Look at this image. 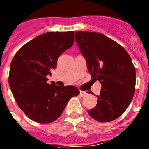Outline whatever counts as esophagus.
I'll list each match as a JSON object with an SVG mask.
<instances>
[{"label": "esophagus", "mask_w": 149, "mask_h": 149, "mask_svg": "<svg viewBox=\"0 0 149 149\" xmlns=\"http://www.w3.org/2000/svg\"><path fill=\"white\" fill-rule=\"evenodd\" d=\"M80 95H81V96H84V95H87V92L83 91V90H80Z\"/></svg>", "instance_id": "1"}]
</instances>
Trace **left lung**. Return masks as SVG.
<instances>
[{
  "label": "left lung",
  "mask_w": 149,
  "mask_h": 149,
  "mask_svg": "<svg viewBox=\"0 0 149 149\" xmlns=\"http://www.w3.org/2000/svg\"><path fill=\"white\" fill-rule=\"evenodd\" d=\"M75 40L92 78L101 83L96 106L88 110L89 115L99 122L115 120L127 109L135 91V68L130 56L101 33L76 31Z\"/></svg>",
  "instance_id": "8db88e82"
}]
</instances>
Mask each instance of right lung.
<instances>
[{
	"mask_svg": "<svg viewBox=\"0 0 149 149\" xmlns=\"http://www.w3.org/2000/svg\"><path fill=\"white\" fill-rule=\"evenodd\" d=\"M74 32H46L25 44L11 62L9 84L18 107L33 121L50 123L62 115L69 100L79 94L73 86L48 84L59 56L74 42Z\"/></svg>",
	"mask_w": 149,
	"mask_h": 149,
	"instance_id": "add662e5",
	"label": "right lung"
}]
</instances>
